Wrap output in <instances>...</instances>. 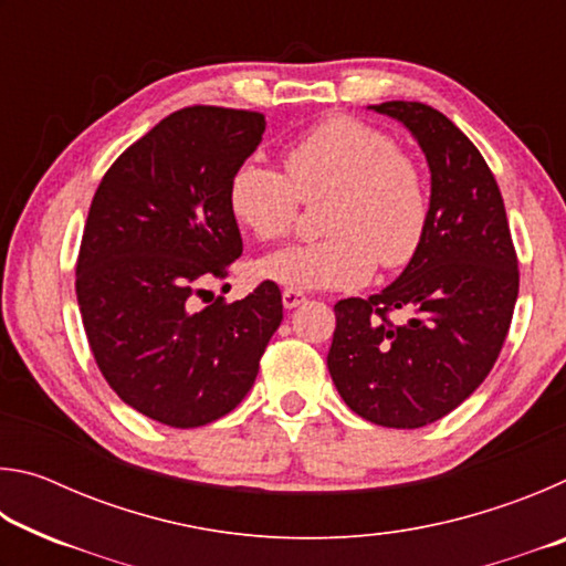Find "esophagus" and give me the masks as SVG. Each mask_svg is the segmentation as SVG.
<instances>
[{
    "label": "esophagus",
    "instance_id": "34e87169",
    "mask_svg": "<svg viewBox=\"0 0 566 566\" xmlns=\"http://www.w3.org/2000/svg\"><path fill=\"white\" fill-rule=\"evenodd\" d=\"M304 302H306V296L302 292H296V290H284L282 292V304L286 306V310H296V306L304 304Z\"/></svg>",
    "mask_w": 566,
    "mask_h": 566
}]
</instances>
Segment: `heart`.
I'll use <instances>...</instances> for the list:
<instances>
[{
  "label": "heart",
  "mask_w": 566,
  "mask_h": 566,
  "mask_svg": "<svg viewBox=\"0 0 566 566\" xmlns=\"http://www.w3.org/2000/svg\"><path fill=\"white\" fill-rule=\"evenodd\" d=\"M286 175L247 159L229 179V209L247 232L276 242L290 232L300 199L329 195L319 242L280 249L256 264L262 280L296 292L352 290L375 266L399 270L424 242L427 185L389 134L352 117L324 119L284 151Z\"/></svg>",
  "instance_id": "obj_1"
}]
</instances>
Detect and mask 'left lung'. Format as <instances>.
<instances>
[{
	"label": "left lung",
	"instance_id": "8db88e82",
	"mask_svg": "<svg viewBox=\"0 0 566 566\" xmlns=\"http://www.w3.org/2000/svg\"><path fill=\"white\" fill-rule=\"evenodd\" d=\"M424 151L432 189L424 242L369 300L334 304L327 367L359 417L419 429L457 409L494 367L510 332L520 272L496 179L442 112L421 102L375 104ZM389 311L408 322H388Z\"/></svg>",
	"mask_w": 566,
	"mask_h": 566
}]
</instances>
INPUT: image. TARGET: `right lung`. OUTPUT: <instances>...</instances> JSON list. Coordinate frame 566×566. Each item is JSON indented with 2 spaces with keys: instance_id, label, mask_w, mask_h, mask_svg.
Returning <instances> with one entry per match:
<instances>
[{
  "instance_id": "add662e5",
  "label": "right lung",
  "mask_w": 566,
  "mask_h": 566,
  "mask_svg": "<svg viewBox=\"0 0 566 566\" xmlns=\"http://www.w3.org/2000/svg\"><path fill=\"white\" fill-rule=\"evenodd\" d=\"M264 127L260 112L179 109L114 161L92 199L76 260L84 332L124 405L167 427L229 415L282 324L274 282L195 304L242 254L229 179Z\"/></svg>"
}]
</instances>
